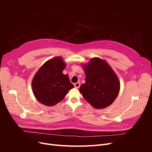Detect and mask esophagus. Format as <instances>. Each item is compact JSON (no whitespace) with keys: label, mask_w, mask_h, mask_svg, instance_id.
I'll use <instances>...</instances> for the list:
<instances>
[{"label":"esophagus","mask_w":152,"mask_h":152,"mask_svg":"<svg viewBox=\"0 0 152 152\" xmlns=\"http://www.w3.org/2000/svg\"><path fill=\"white\" fill-rule=\"evenodd\" d=\"M80 86V82H77V83L74 84V86H75V88H77V89L79 88Z\"/></svg>","instance_id":"34e87169"}]
</instances>
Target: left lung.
Instances as JSON below:
<instances>
[{
	"mask_svg": "<svg viewBox=\"0 0 152 152\" xmlns=\"http://www.w3.org/2000/svg\"><path fill=\"white\" fill-rule=\"evenodd\" d=\"M82 67L86 73V83L80 86V93L96 109L109 107L120 91L116 73L107 61L99 58H92Z\"/></svg>",
	"mask_w": 152,
	"mask_h": 152,
	"instance_id": "1",
	"label": "left lung"
}]
</instances>
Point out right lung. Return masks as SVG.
<instances>
[{"instance_id":"right-lung-1","label":"right lung","mask_w":152,"mask_h":152,"mask_svg":"<svg viewBox=\"0 0 152 152\" xmlns=\"http://www.w3.org/2000/svg\"><path fill=\"white\" fill-rule=\"evenodd\" d=\"M66 67L61 56L49 59L34 75L31 82L32 90L36 99L45 106H54L60 102L73 88L68 75L63 71Z\"/></svg>"}]
</instances>
